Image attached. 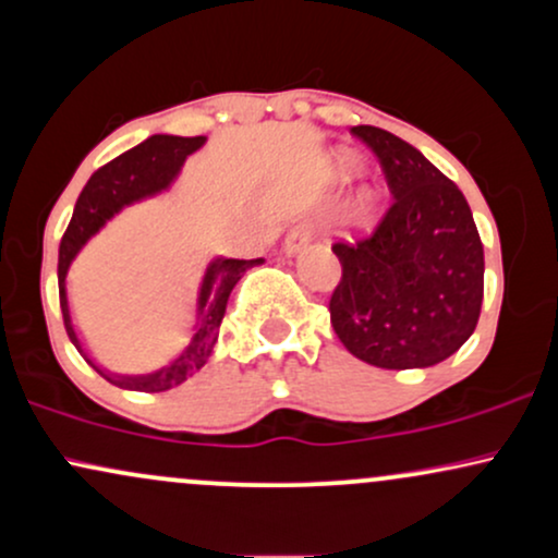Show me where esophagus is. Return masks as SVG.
Masks as SVG:
<instances>
[{"label": "esophagus", "mask_w": 558, "mask_h": 558, "mask_svg": "<svg viewBox=\"0 0 558 558\" xmlns=\"http://www.w3.org/2000/svg\"><path fill=\"white\" fill-rule=\"evenodd\" d=\"M312 235H315V226H312V222H296V226L291 228V233L286 235V254H299L301 248L312 241Z\"/></svg>", "instance_id": "34e87169"}]
</instances>
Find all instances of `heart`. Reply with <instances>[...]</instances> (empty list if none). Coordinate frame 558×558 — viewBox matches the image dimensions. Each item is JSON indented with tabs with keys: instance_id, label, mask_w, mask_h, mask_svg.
<instances>
[{
	"instance_id": "1",
	"label": "heart",
	"mask_w": 558,
	"mask_h": 558,
	"mask_svg": "<svg viewBox=\"0 0 558 558\" xmlns=\"http://www.w3.org/2000/svg\"><path fill=\"white\" fill-rule=\"evenodd\" d=\"M356 170H360V159H356V157H351V155H338L336 157V172L341 178L354 175ZM373 209H375V196L373 194H362L360 202H356V207H354V215L360 217V220H364V217L373 215Z\"/></svg>"
}]
</instances>
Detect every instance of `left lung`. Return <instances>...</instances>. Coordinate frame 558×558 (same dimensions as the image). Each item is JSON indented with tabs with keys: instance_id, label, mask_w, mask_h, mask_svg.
<instances>
[{
	"instance_id": "obj_1",
	"label": "left lung",
	"mask_w": 558,
	"mask_h": 558,
	"mask_svg": "<svg viewBox=\"0 0 558 558\" xmlns=\"http://www.w3.org/2000/svg\"><path fill=\"white\" fill-rule=\"evenodd\" d=\"M351 133L375 151L393 204L373 235L332 243L343 267L332 330L373 367H433L477 328L485 259L472 209L412 144L375 125Z\"/></svg>"
}]
</instances>
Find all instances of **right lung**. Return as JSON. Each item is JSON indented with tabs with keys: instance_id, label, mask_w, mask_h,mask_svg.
<instances>
[{
	"instance_id": "add662e5",
	"label": "right lung",
	"mask_w": 558,
	"mask_h": 558,
	"mask_svg": "<svg viewBox=\"0 0 558 558\" xmlns=\"http://www.w3.org/2000/svg\"><path fill=\"white\" fill-rule=\"evenodd\" d=\"M204 136L183 138V136H168V133H157L141 141L138 146L123 151L120 157H114L112 162H107L105 168H99L88 178V183L83 185L78 202H75L73 220L62 235L60 243V265H57V280H60V306H62V319H65V330L73 341L78 354L86 360L92 367L99 373L105 380H110L112 386L128 388V390H144V393H162L181 383L189 380L191 375L207 364L213 356L217 338H220V323L226 317L228 296L233 291V286L239 283L241 275L252 267L262 265L265 259H226L215 257L209 262L207 272H204L202 286H198V299H196V328L191 341L183 345L181 354L175 360H170L165 367L155 369V373L146 375H118L110 369L99 367L94 362V356L83 349V341L75 332L73 317H70V304H68V270L73 265V259L78 257V252L86 246L92 235L99 233L107 226V220H112L114 215L123 207L141 202V198H149L162 194L165 189H170V183L175 181L178 172H181L183 162L189 155H194L196 149L204 146Z\"/></svg>"
}]
</instances>
